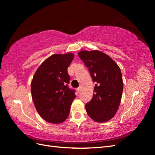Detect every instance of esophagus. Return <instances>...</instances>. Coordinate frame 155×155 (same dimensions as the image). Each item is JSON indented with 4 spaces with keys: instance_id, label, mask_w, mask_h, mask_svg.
Listing matches in <instances>:
<instances>
[{
    "instance_id": "1",
    "label": "esophagus",
    "mask_w": 155,
    "mask_h": 155,
    "mask_svg": "<svg viewBox=\"0 0 155 155\" xmlns=\"http://www.w3.org/2000/svg\"><path fill=\"white\" fill-rule=\"evenodd\" d=\"M81 87H79L78 88H77V92H80V91H81Z\"/></svg>"
}]
</instances>
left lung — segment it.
Segmentation results:
<instances>
[{
  "label": "left lung",
  "instance_id": "obj_1",
  "mask_svg": "<svg viewBox=\"0 0 155 155\" xmlns=\"http://www.w3.org/2000/svg\"><path fill=\"white\" fill-rule=\"evenodd\" d=\"M78 56L96 83L92 100L85 105L87 114L96 122H105L113 118L120 104L124 88L121 70L113 59L99 50H83Z\"/></svg>",
  "mask_w": 155,
  "mask_h": 155
}]
</instances>
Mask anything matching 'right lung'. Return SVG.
Here are the masks:
<instances>
[{
    "label": "right lung",
    "mask_w": 155,
    "mask_h": 155,
    "mask_svg": "<svg viewBox=\"0 0 155 155\" xmlns=\"http://www.w3.org/2000/svg\"><path fill=\"white\" fill-rule=\"evenodd\" d=\"M72 53L54 54L37 68L31 83L32 100L43 119L60 124L67 118L76 97L75 91L68 87L67 68L73 60Z\"/></svg>",
    "instance_id": "right-lung-1"
}]
</instances>
